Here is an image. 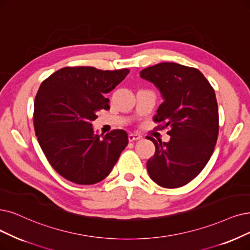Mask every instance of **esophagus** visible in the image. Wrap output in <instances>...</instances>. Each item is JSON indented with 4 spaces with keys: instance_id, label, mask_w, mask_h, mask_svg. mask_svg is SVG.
<instances>
[{
    "instance_id": "1",
    "label": "esophagus",
    "mask_w": 250,
    "mask_h": 250,
    "mask_svg": "<svg viewBox=\"0 0 250 250\" xmlns=\"http://www.w3.org/2000/svg\"><path fill=\"white\" fill-rule=\"evenodd\" d=\"M142 136H139L137 134H133V133H130L128 134V139L129 142H134V141H138V139H141Z\"/></svg>"
}]
</instances>
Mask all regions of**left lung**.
<instances>
[{"mask_svg":"<svg viewBox=\"0 0 250 250\" xmlns=\"http://www.w3.org/2000/svg\"><path fill=\"white\" fill-rule=\"evenodd\" d=\"M141 77L161 92L154 121L169 128L170 141L153 137L156 152L146 162L149 177L163 188L187 185L210 159L218 135V108L213 88L197 68L174 62L146 67Z\"/></svg>","mask_w":250,"mask_h":250,"instance_id":"left-lung-1","label":"left lung"}]
</instances>
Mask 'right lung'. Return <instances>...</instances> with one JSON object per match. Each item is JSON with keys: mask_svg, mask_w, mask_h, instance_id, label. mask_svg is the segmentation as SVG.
<instances>
[{"mask_svg": "<svg viewBox=\"0 0 250 250\" xmlns=\"http://www.w3.org/2000/svg\"><path fill=\"white\" fill-rule=\"evenodd\" d=\"M128 73V68L68 66L40 86L35 98V132L50 165L67 181L78 185L103 181L128 145V135L121 129L103 136L92 128L97 112L109 108L104 94Z\"/></svg>", "mask_w": 250, "mask_h": 250, "instance_id": "right-lung-1", "label": "right lung"}]
</instances>
